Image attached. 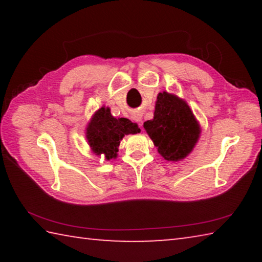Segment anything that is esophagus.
<instances>
[{
    "instance_id": "1",
    "label": "esophagus",
    "mask_w": 262,
    "mask_h": 262,
    "mask_svg": "<svg viewBox=\"0 0 262 262\" xmlns=\"http://www.w3.org/2000/svg\"><path fill=\"white\" fill-rule=\"evenodd\" d=\"M135 120H136L137 122H139V125H140V127H141V126H142L141 123H140V121H141V118H140V117H135Z\"/></svg>"
}]
</instances>
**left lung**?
Segmentation results:
<instances>
[{
  "label": "left lung",
  "instance_id": "left-lung-1",
  "mask_svg": "<svg viewBox=\"0 0 262 262\" xmlns=\"http://www.w3.org/2000/svg\"><path fill=\"white\" fill-rule=\"evenodd\" d=\"M143 127L161 156L168 162H178L193 151L201 134L200 123L188 104L178 96L159 92L154 119Z\"/></svg>",
  "mask_w": 262,
  "mask_h": 262
}]
</instances>
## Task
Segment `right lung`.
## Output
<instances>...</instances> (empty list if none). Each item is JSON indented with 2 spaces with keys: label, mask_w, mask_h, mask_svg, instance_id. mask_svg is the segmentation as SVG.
I'll return each instance as SVG.
<instances>
[{
  "label": "right lung",
  "mask_w": 262,
  "mask_h": 262,
  "mask_svg": "<svg viewBox=\"0 0 262 262\" xmlns=\"http://www.w3.org/2000/svg\"><path fill=\"white\" fill-rule=\"evenodd\" d=\"M140 132L136 123L126 118H114L110 107L103 106L91 117L86 126L85 137L89 147L96 156L103 155L106 161H110L118 157L122 137Z\"/></svg>",
  "instance_id": "1"
}]
</instances>
